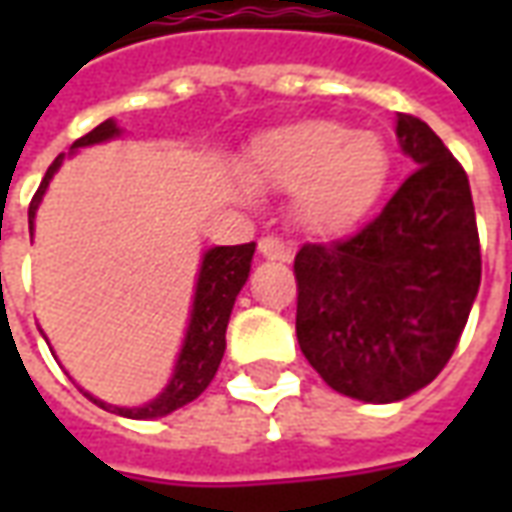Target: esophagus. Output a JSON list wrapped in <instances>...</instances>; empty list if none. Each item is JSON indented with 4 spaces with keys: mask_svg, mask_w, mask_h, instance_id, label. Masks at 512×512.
<instances>
[{
    "mask_svg": "<svg viewBox=\"0 0 512 512\" xmlns=\"http://www.w3.org/2000/svg\"><path fill=\"white\" fill-rule=\"evenodd\" d=\"M257 249H260V255L263 257H271V260H290V249L285 241H279L274 235H266V238H260L257 241Z\"/></svg>",
    "mask_w": 512,
    "mask_h": 512,
    "instance_id": "34e87169",
    "label": "esophagus"
}]
</instances>
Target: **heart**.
Here are the masks:
<instances>
[{
    "instance_id": "b5f03b06",
    "label": "heart",
    "mask_w": 512,
    "mask_h": 512,
    "mask_svg": "<svg viewBox=\"0 0 512 512\" xmlns=\"http://www.w3.org/2000/svg\"><path fill=\"white\" fill-rule=\"evenodd\" d=\"M241 169L255 186L293 191V216L304 230L340 235L376 205L389 153L370 131L337 120H301L255 139Z\"/></svg>"
}]
</instances>
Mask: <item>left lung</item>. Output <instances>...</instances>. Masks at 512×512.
<instances>
[{
	"mask_svg": "<svg viewBox=\"0 0 512 512\" xmlns=\"http://www.w3.org/2000/svg\"><path fill=\"white\" fill-rule=\"evenodd\" d=\"M397 139L417 169L376 219L343 241L304 244L296 337L340 395L395 403L450 362L480 288V235L463 167L414 115Z\"/></svg>",
	"mask_w": 512,
	"mask_h": 512,
	"instance_id": "left-lung-1",
	"label": "left lung"
}]
</instances>
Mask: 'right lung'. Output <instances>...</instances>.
Listing matches in <instances>:
<instances>
[{"instance_id": "add662e5", "label": "right lung", "mask_w": 512, "mask_h": 512, "mask_svg": "<svg viewBox=\"0 0 512 512\" xmlns=\"http://www.w3.org/2000/svg\"><path fill=\"white\" fill-rule=\"evenodd\" d=\"M117 134H120V128H117L115 120H106L101 126H95L90 134L76 139L71 150L95 145V142H106V139H112ZM60 164L62 156H57L54 164L46 169V178L40 180L38 191L29 202V233H32V222H35V211H38L40 200L49 189V180L54 178ZM252 255H255V241L238 246H213V249L205 252L200 279H197V293H194V307H191L189 332H186V340H183V348H180L172 381L156 400H150L142 408H120L106 406L104 400H98L90 392H84V395L101 408H112L115 414L128 419L164 417V414H172L180 406L191 403L194 397H200L213 381V376H216L219 365H222L224 332H227V321H230V312H233L235 296H238V290L244 288L246 277H249Z\"/></svg>"}]
</instances>
